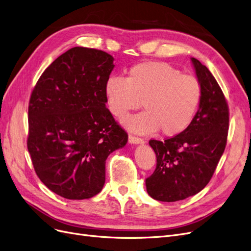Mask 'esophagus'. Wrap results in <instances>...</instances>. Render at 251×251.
<instances>
[{"label": "esophagus", "mask_w": 251, "mask_h": 251, "mask_svg": "<svg viewBox=\"0 0 251 251\" xmlns=\"http://www.w3.org/2000/svg\"><path fill=\"white\" fill-rule=\"evenodd\" d=\"M128 140H129V143H131V144H142V143H144V138L132 135V134H129Z\"/></svg>", "instance_id": "34e87169"}]
</instances>
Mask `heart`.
Returning <instances> with one entry per match:
<instances>
[{"mask_svg":"<svg viewBox=\"0 0 251 251\" xmlns=\"http://www.w3.org/2000/svg\"><path fill=\"white\" fill-rule=\"evenodd\" d=\"M109 110L123 119L142 106L144 113L126 119V126L138 133L180 134L192 122L201 100V81L171 64L157 61L137 63L127 77L113 76L105 83Z\"/></svg>","mask_w":251,"mask_h":251,"instance_id":"b5f03b06","label":"heart"}]
</instances>
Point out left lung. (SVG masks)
Returning <instances> with one entry per match:
<instances>
[{
  "label": "left lung",
  "mask_w": 251,
  "mask_h": 251,
  "mask_svg": "<svg viewBox=\"0 0 251 251\" xmlns=\"http://www.w3.org/2000/svg\"><path fill=\"white\" fill-rule=\"evenodd\" d=\"M202 95L191 124L163 142L151 140L156 169L146 179L149 196L177 201L194 196L213 177L227 143L229 110L226 96L208 68L192 58Z\"/></svg>",
  "instance_id": "obj_1"
}]
</instances>
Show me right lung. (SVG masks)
Here are the masks:
<instances>
[{
    "mask_svg": "<svg viewBox=\"0 0 251 251\" xmlns=\"http://www.w3.org/2000/svg\"><path fill=\"white\" fill-rule=\"evenodd\" d=\"M113 61L103 50L70 49L44 70L31 93L27 150L41 182L65 199L99 193L107 156L128 141L105 106Z\"/></svg>",
    "mask_w": 251,
    "mask_h": 251,
    "instance_id": "1",
    "label": "right lung"
}]
</instances>
